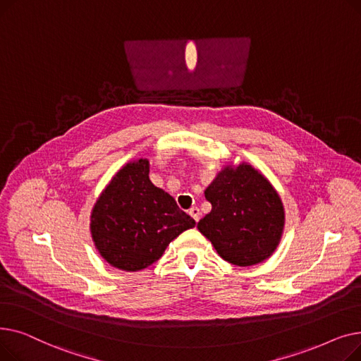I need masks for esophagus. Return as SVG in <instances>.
Here are the masks:
<instances>
[{"instance_id":"obj_1","label":"esophagus","mask_w":361,"mask_h":361,"mask_svg":"<svg viewBox=\"0 0 361 361\" xmlns=\"http://www.w3.org/2000/svg\"><path fill=\"white\" fill-rule=\"evenodd\" d=\"M188 214H190V216H192L196 222L199 221V218H200V211H199V207H197V206L190 207V211H188Z\"/></svg>"}]
</instances>
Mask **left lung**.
<instances>
[{
	"label": "left lung",
	"mask_w": 361,
	"mask_h": 361,
	"mask_svg": "<svg viewBox=\"0 0 361 361\" xmlns=\"http://www.w3.org/2000/svg\"><path fill=\"white\" fill-rule=\"evenodd\" d=\"M212 211L197 224L216 253L237 267L267 260L281 241L286 214L274 185L252 165H226L204 190Z\"/></svg>",
	"instance_id": "8db88e82"
}]
</instances>
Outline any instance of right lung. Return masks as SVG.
Segmentation results:
<instances>
[{"mask_svg": "<svg viewBox=\"0 0 361 361\" xmlns=\"http://www.w3.org/2000/svg\"><path fill=\"white\" fill-rule=\"evenodd\" d=\"M195 219L149 180V161L126 164L94 203L90 233L111 267L136 272L155 263Z\"/></svg>", "mask_w": 361, "mask_h": 361, "instance_id": "right-lung-1", "label": "right lung"}]
</instances>
